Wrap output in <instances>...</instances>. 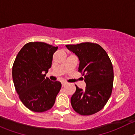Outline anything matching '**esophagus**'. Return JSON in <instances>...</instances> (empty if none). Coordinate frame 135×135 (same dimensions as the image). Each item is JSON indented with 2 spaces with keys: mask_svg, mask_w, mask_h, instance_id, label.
Masks as SVG:
<instances>
[{
  "mask_svg": "<svg viewBox=\"0 0 135 135\" xmlns=\"http://www.w3.org/2000/svg\"><path fill=\"white\" fill-rule=\"evenodd\" d=\"M61 84H62V86L63 87V86H65V85H66V84H67V82H66V81H62Z\"/></svg>",
  "mask_w": 135,
  "mask_h": 135,
  "instance_id": "34e87169",
  "label": "esophagus"
}]
</instances>
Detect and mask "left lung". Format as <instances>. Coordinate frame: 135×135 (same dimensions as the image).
<instances>
[{
	"label": "left lung",
	"instance_id": "1",
	"mask_svg": "<svg viewBox=\"0 0 135 135\" xmlns=\"http://www.w3.org/2000/svg\"><path fill=\"white\" fill-rule=\"evenodd\" d=\"M66 47L78 57V71L86 84L85 89L75 85L71 105L80 115H92L103 109L110 97L114 80L112 64L105 50L97 44L84 42Z\"/></svg>",
	"mask_w": 135,
	"mask_h": 135
}]
</instances>
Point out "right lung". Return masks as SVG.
<instances>
[{
  "mask_svg": "<svg viewBox=\"0 0 135 135\" xmlns=\"http://www.w3.org/2000/svg\"><path fill=\"white\" fill-rule=\"evenodd\" d=\"M57 48L44 42H29L16 56L12 67L13 84L20 100L31 111L43 112L52 108L61 89V82L45 77Z\"/></svg>",
  "mask_w": 135,
  "mask_h": 135,
  "instance_id": "obj_1",
  "label": "right lung"
}]
</instances>
